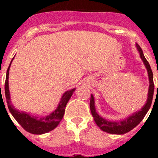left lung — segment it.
<instances>
[{
  "mask_svg": "<svg viewBox=\"0 0 158 158\" xmlns=\"http://www.w3.org/2000/svg\"><path fill=\"white\" fill-rule=\"evenodd\" d=\"M136 47L139 53L141 59L142 60V62L144 63L148 72L150 85H149V90H148L147 100H146V103L144 104V106L139 111L134 112L132 115H129L128 117L124 118V119L118 121H111L103 118V117H101L99 115L98 113L96 112V107H95L94 96H93V94H91L90 104L89 105H90V110H91V113L92 115H93V118H94L95 123L102 131H104V132H107V133L112 134V135H123V134H126L129 132V131H131V130L134 129L135 127L138 126L140 123V122L143 119L145 115H146V113L148 112L149 109L150 108V106H151L153 96V92H154L153 72L151 70L150 64H149L147 60L145 58L140 46L136 43Z\"/></svg>",
  "mask_w": 158,
  "mask_h": 158,
  "instance_id": "1",
  "label": "left lung"
}]
</instances>
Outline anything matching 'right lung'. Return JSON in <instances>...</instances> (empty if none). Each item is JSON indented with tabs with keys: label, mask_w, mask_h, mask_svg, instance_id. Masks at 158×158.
Wrapping results in <instances>:
<instances>
[{
	"label": "right lung",
	"mask_w": 158,
	"mask_h": 158,
	"mask_svg": "<svg viewBox=\"0 0 158 158\" xmlns=\"http://www.w3.org/2000/svg\"><path fill=\"white\" fill-rule=\"evenodd\" d=\"M13 58L11 61L10 65L7 69L6 79H5V98H6L8 110L12 116L14 117V118L19 123V125L29 133L34 134V135H43V134L47 133L49 131H51L58 127L59 123L62 120V118H63L65 106L76 89H72L69 91L65 92L62 95L61 100L58 103L56 109L47 115L35 116L26 111H19L12 105V101H11L10 93H9V87H8L9 69H10L11 63H12Z\"/></svg>",
	"instance_id": "right-lung-1"
}]
</instances>
